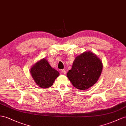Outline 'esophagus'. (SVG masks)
<instances>
[{
	"instance_id": "esophagus-1",
	"label": "esophagus",
	"mask_w": 126,
	"mask_h": 126,
	"mask_svg": "<svg viewBox=\"0 0 126 126\" xmlns=\"http://www.w3.org/2000/svg\"><path fill=\"white\" fill-rule=\"evenodd\" d=\"M61 71H62V72L64 74V75H65L66 74V70L65 69H62V70H61Z\"/></svg>"
}]
</instances>
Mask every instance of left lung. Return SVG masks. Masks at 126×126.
<instances>
[{
  "mask_svg": "<svg viewBox=\"0 0 126 126\" xmlns=\"http://www.w3.org/2000/svg\"><path fill=\"white\" fill-rule=\"evenodd\" d=\"M103 68L102 61L91 51L83 53L74 61L67 77L77 89L85 90L97 81Z\"/></svg>",
  "mask_w": 126,
  "mask_h": 126,
  "instance_id": "left-lung-1",
  "label": "left lung"
}]
</instances>
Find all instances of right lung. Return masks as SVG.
Returning <instances> with one entry per match:
<instances>
[{
  "label": "right lung",
  "mask_w": 126,
  "mask_h": 126,
  "mask_svg": "<svg viewBox=\"0 0 126 126\" xmlns=\"http://www.w3.org/2000/svg\"><path fill=\"white\" fill-rule=\"evenodd\" d=\"M30 72L37 85L41 88H47L53 85L59 72L52 68L46 59H43L32 67Z\"/></svg>",
  "instance_id": "right-lung-1"
}]
</instances>
